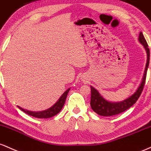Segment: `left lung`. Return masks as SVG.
Masks as SVG:
<instances>
[{"label":"left lung","instance_id":"1","mask_svg":"<svg viewBox=\"0 0 151 151\" xmlns=\"http://www.w3.org/2000/svg\"><path fill=\"white\" fill-rule=\"evenodd\" d=\"M138 40L143 45L147 53V63L146 65H145L143 79H142L139 87L138 88V89L135 91L134 94H133L131 96H130L129 98L124 100V101H121V102H110V101H108L107 100L105 99L99 93V92H98L97 90L94 88L92 86H91V108H92L94 112H96L97 114L100 115V116H112L124 112L127 109L131 107L133 104H135L136 101H138V98H139L140 94H141L142 91H143L144 85H145V79H146L147 70H148L149 60H150V50H149L148 43H147L146 40L144 38L142 32L140 33Z\"/></svg>","mask_w":151,"mask_h":151}]
</instances>
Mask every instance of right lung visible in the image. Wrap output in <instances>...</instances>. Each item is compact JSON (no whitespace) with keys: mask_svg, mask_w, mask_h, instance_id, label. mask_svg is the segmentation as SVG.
I'll list each match as a JSON object with an SVG mask.
<instances>
[{"mask_svg":"<svg viewBox=\"0 0 151 151\" xmlns=\"http://www.w3.org/2000/svg\"><path fill=\"white\" fill-rule=\"evenodd\" d=\"M69 91H70V88H68L67 91H65V92H64V93L60 96L57 102L55 103L52 107L48 108V109L45 110V111H40V112H33V111H27V110L23 109V108H21L20 106H18V107L19 109H21V111H23V112L27 113L28 115H30V116L35 117V118H51V117L57 115L58 113L61 111V109L64 106V103H65V99H66L67 95Z\"/></svg>","mask_w":151,"mask_h":151,"instance_id":"right-lung-1","label":"right lung"}]
</instances>
